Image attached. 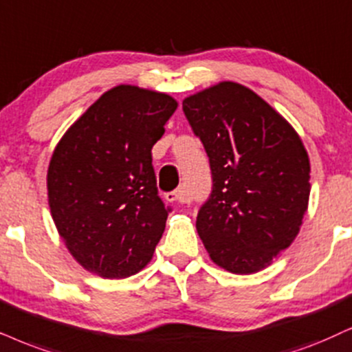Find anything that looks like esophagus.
I'll return each instance as SVG.
<instances>
[{
	"instance_id": "esophagus-1",
	"label": "esophagus",
	"mask_w": 352,
	"mask_h": 352,
	"mask_svg": "<svg viewBox=\"0 0 352 352\" xmlns=\"http://www.w3.org/2000/svg\"><path fill=\"white\" fill-rule=\"evenodd\" d=\"M166 199L170 203H180V204H185L190 201V198L186 197L184 188H179L175 191H170V193H166Z\"/></svg>"
}]
</instances>
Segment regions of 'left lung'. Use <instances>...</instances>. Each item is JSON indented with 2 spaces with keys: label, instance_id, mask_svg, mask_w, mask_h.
Wrapping results in <instances>:
<instances>
[{
  "label": "left lung",
  "instance_id": "left-lung-1",
  "mask_svg": "<svg viewBox=\"0 0 352 352\" xmlns=\"http://www.w3.org/2000/svg\"><path fill=\"white\" fill-rule=\"evenodd\" d=\"M184 113L206 151L211 193L197 229L216 265L256 273L299 234L310 162L294 128L250 89L221 82L186 97Z\"/></svg>",
  "mask_w": 352,
  "mask_h": 352
}]
</instances>
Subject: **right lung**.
<instances>
[{"mask_svg":"<svg viewBox=\"0 0 352 352\" xmlns=\"http://www.w3.org/2000/svg\"><path fill=\"white\" fill-rule=\"evenodd\" d=\"M177 102L117 86L66 131L47 175L52 216L66 247L102 278H128L149 263L170 208L159 197L151 149Z\"/></svg>","mask_w":352,"mask_h":352,"instance_id":"1","label":"right lung"}]
</instances>
